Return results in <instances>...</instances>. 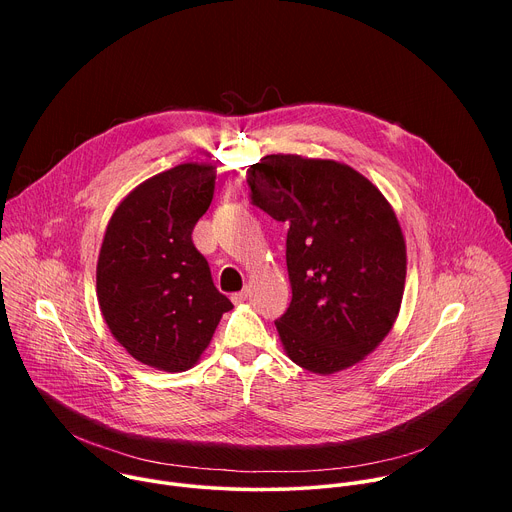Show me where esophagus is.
<instances>
[{
	"mask_svg": "<svg viewBox=\"0 0 512 512\" xmlns=\"http://www.w3.org/2000/svg\"><path fill=\"white\" fill-rule=\"evenodd\" d=\"M247 298H249V291H247V289H243V291H237V294H233V296H231L233 304H243Z\"/></svg>",
	"mask_w": 512,
	"mask_h": 512,
	"instance_id": "esophagus-1",
	"label": "esophagus"
}]
</instances>
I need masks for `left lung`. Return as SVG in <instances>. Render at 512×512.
Segmentation results:
<instances>
[{"label": "left lung", "mask_w": 512, "mask_h": 512, "mask_svg": "<svg viewBox=\"0 0 512 512\" xmlns=\"http://www.w3.org/2000/svg\"><path fill=\"white\" fill-rule=\"evenodd\" d=\"M251 202L287 223L291 302L275 320L287 356L332 375L389 334L407 253L397 216L362 174L332 160L273 154L247 170Z\"/></svg>", "instance_id": "obj_1"}]
</instances>
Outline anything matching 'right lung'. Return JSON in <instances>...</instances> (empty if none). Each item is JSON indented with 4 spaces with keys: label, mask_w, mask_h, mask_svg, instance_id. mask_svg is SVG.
<instances>
[{
    "label": "right lung",
    "mask_w": 512,
    "mask_h": 512,
    "mask_svg": "<svg viewBox=\"0 0 512 512\" xmlns=\"http://www.w3.org/2000/svg\"><path fill=\"white\" fill-rule=\"evenodd\" d=\"M212 166L180 164L139 184L113 212L97 263V298L117 342L168 373L192 369L231 300L192 243L214 194Z\"/></svg>",
    "instance_id": "add662e5"
}]
</instances>
